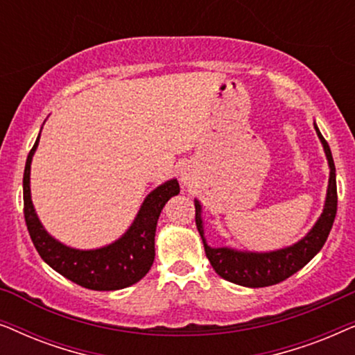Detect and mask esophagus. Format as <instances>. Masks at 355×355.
Wrapping results in <instances>:
<instances>
[{"label":"esophagus","mask_w":355,"mask_h":355,"mask_svg":"<svg viewBox=\"0 0 355 355\" xmlns=\"http://www.w3.org/2000/svg\"><path fill=\"white\" fill-rule=\"evenodd\" d=\"M179 181H181L184 186H191V182H192V174H191V171H189L187 168H184V169H181V174H179Z\"/></svg>","instance_id":"obj_1"}]
</instances>
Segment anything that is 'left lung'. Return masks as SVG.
Wrapping results in <instances>:
<instances>
[{
  "mask_svg": "<svg viewBox=\"0 0 355 355\" xmlns=\"http://www.w3.org/2000/svg\"><path fill=\"white\" fill-rule=\"evenodd\" d=\"M313 128L317 130L320 142L323 145L329 166L327 198H324L323 211L318 216L317 223L295 244L270 252L237 250L227 245L210 247L205 239L202 203L197 198L193 200V203H196V225L198 232H200L203 247H205L207 259L210 260L213 270L223 279L231 281V283L239 286H245V288H265V286L278 284L286 278H289V276L297 273L300 268H304L322 250V247L328 239L329 231L333 227L334 216H336L338 210L336 168H334L333 155L328 142L323 139L318 125L315 123Z\"/></svg>",
  "mask_w": 355,
  "mask_h": 355,
  "instance_id": "obj_1",
  "label": "left lung"
}]
</instances>
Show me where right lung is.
<instances>
[{"label":"right lung","mask_w":355,"mask_h":355,"mask_svg":"<svg viewBox=\"0 0 355 355\" xmlns=\"http://www.w3.org/2000/svg\"><path fill=\"white\" fill-rule=\"evenodd\" d=\"M38 142L40 134L27 157L22 186L27 230L43 261L72 283L94 291L124 289L142 279L155 260V231L159 213L169 198L179 193L178 179H169L145 197L132 225L119 239L98 249H74L55 239L43 227L32 203L31 164Z\"/></svg>","instance_id":"add662e5"}]
</instances>
